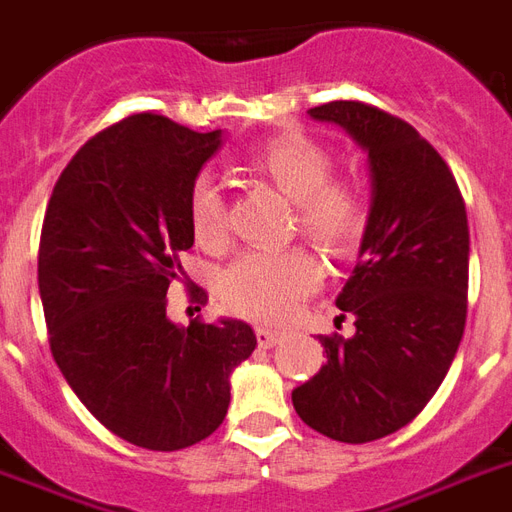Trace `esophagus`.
Masks as SVG:
<instances>
[{"label": "esophagus", "instance_id": "obj_1", "mask_svg": "<svg viewBox=\"0 0 512 512\" xmlns=\"http://www.w3.org/2000/svg\"><path fill=\"white\" fill-rule=\"evenodd\" d=\"M278 340H280V332H275V329H270V326H259V329H256V343H259L261 348H272Z\"/></svg>", "mask_w": 512, "mask_h": 512}]
</instances>
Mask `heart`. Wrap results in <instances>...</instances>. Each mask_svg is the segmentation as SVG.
Listing matches in <instances>:
<instances>
[{
	"mask_svg": "<svg viewBox=\"0 0 512 512\" xmlns=\"http://www.w3.org/2000/svg\"><path fill=\"white\" fill-rule=\"evenodd\" d=\"M251 169L294 202V224L324 245L343 253L367 226V202L356 183L334 178L332 156L302 134H283L264 142L251 156ZM191 229L202 245H221L229 234L221 188L207 175L194 180L188 194ZM321 286V264L305 248L242 253L221 278V294L234 313L253 321H280Z\"/></svg>",
	"mask_w": 512,
	"mask_h": 512,
	"instance_id": "obj_1",
	"label": "heart"
}]
</instances>
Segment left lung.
Returning <instances> with one entry per match:
<instances>
[{"label":"left lung","mask_w":512,"mask_h":512,"mask_svg":"<svg viewBox=\"0 0 512 512\" xmlns=\"http://www.w3.org/2000/svg\"><path fill=\"white\" fill-rule=\"evenodd\" d=\"M315 121L367 151L372 202L359 261L337 297L356 334H321L326 364L291 391L297 416L340 443L407 426L434 397L467 321L470 226L456 178L413 126L364 102H326Z\"/></svg>","instance_id":"left-lung-1"}]
</instances>
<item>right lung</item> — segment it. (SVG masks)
<instances>
[{"mask_svg": "<svg viewBox=\"0 0 512 512\" xmlns=\"http://www.w3.org/2000/svg\"><path fill=\"white\" fill-rule=\"evenodd\" d=\"M218 148V129L129 115L72 156L42 221L53 359L99 424L148 451H180L224 424L229 375L256 348L242 321L167 318V288L194 245L188 194Z\"/></svg>", "mask_w": 512, "mask_h": 512, "instance_id": "1", "label": "right lung"}]
</instances>
